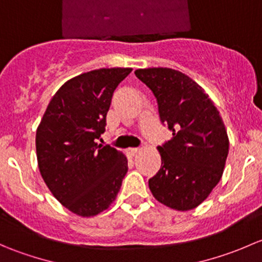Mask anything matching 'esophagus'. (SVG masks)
Listing matches in <instances>:
<instances>
[{
	"label": "esophagus",
	"instance_id": "1",
	"mask_svg": "<svg viewBox=\"0 0 262 262\" xmlns=\"http://www.w3.org/2000/svg\"><path fill=\"white\" fill-rule=\"evenodd\" d=\"M139 150H141V149H139V148H129V149H128V152L130 153L132 156H136L137 153L139 152Z\"/></svg>",
	"mask_w": 262,
	"mask_h": 262
}]
</instances>
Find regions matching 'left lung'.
Instances as JSON below:
<instances>
[{"label":"left lung","mask_w":262,"mask_h":262,"mask_svg":"<svg viewBox=\"0 0 262 262\" xmlns=\"http://www.w3.org/2000/svg\"><path fill=\"white\" fill-rule=\"evenodd\" d=\"M155 94L172 139L157 147L161 168L148 186L157 202L186 212L199 207L221 181L229 139L213 100L200 84L172 68L137 70Z\"/></svg>","instance_id":"1"}]
</instances>
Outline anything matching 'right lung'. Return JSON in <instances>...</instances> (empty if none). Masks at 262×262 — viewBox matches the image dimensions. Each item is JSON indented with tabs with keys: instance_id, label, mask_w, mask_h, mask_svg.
<instances>
[{
	"instance_id": "obj_1",
	"label": "right lung",
	"mask_w": 262,
	"mask_h": 262,
	"mask_svg": "<svg viewBox=\"0 0 262 262\" xmlns=\"http://www.w3.org/2000/svg\"><path fill=\"white\" fill-rule=\"evenodd\" d=\"M132 68H100L76 76L52 97L36 129L38 167L53 196L90 218L116 199L128 158L96 143L105 132L114 90Z\"/></svg>"
}]
</instances>
